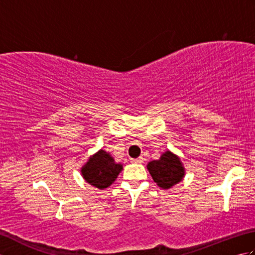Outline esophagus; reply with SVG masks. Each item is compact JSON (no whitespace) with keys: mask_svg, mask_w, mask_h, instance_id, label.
Returning a JSON list of instances; mask_svg holds the SVG:
<instances>
[{"mask_svg":"<svg viewBox=\"0 0 255 255\" xmlns=\"http://www.w3.org/2000/svg\"><path fill=\"white\" fill-rule=\"evenodd\" d=\"M131 162L136 164H141V163H143V158L142 156H140V158H137V159H131Z\"/></svg>","mask_w":255,"mask_h":255,"instance_id":"1","label":"esophagus"}]
</instances>
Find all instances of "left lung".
I'll list each match as a JSON object with an SVG mask.
<instances>
[{
  "label": "left lung",
  "instance_id": "1",
  "mask_svg": "<svg viewBox=\"0 0 255 255\" xmlns=\"http://www.w3.org/2000/svg\"><path fill=\"white\" fill-rule=\"evenodd\" d=\"M147 167L153 181L164 189L181 182L184 176V167L180 159L170 151L162 154L160 160L149 162Z\"/></svg>",
  "mask_w": 255,
  "mask_h": 255
}]
</instances>
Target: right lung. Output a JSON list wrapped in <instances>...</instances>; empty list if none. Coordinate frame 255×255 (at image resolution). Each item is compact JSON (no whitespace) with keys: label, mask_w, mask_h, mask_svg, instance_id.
Instances as JSON below:
<instances>
[{"label":"right lung","mask_w":255,"mask_h":255,"mask_svg":"<svg viewBox=\"0 0 255 255\" xmlns=\"http://www.w3.org/2000/svg\"><path fill=\"white\" fill-rule=\"evenodd\" d=\"M122 170V164L115 163L110 154L104 150H100L82 167V175L91 185L104 189L115 182Z\"/></svg>","instance_id":"1"}]
</instances>
